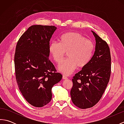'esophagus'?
<instances>
[{
  "mask_svg": "<svg viewBox=\"0 0 124 124\" xmlns=\"http://www.w3.org/2000/svg\"><path fill=\"white\" fill-rule=\"evenodd\" d=\"M62 79H67L68 78L66 77V76H63Z\"/></svg>",
  "mask_w": 124,
  "mask_h": 124,
  "instance_id": "esophagus-1",
  "label": "esophagus"
}]
</instances>
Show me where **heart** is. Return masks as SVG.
Masks as SVG:
<instances>
[{"instance_id":"b5f03b06","label":"heart","mask_w":124,"mask_h":124,"mask_svg":"<svg viewBox=\"0 0 124 124\" xmlns=\"http://www.w3.org/2000/svg\"><path fill=\"white\" fill-rule=\"evenodd\" d=\"M59 41V43L52 41L49 45V51L53 59L58 64L62 61L67 53L68 59L58 67V70L63 75H70L77 67L82 69L91 61L95 50L93 41L73 32L61 36Z\"/></svg>"}]
</instances>
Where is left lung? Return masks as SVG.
I'll return each instance as SVG.
<instances>
[{"mask_svg":"<svg viewBox=\"0 0 124 124\" xmlns=\"http://www.w3.org/2000/svg\"><path fill=\"white\" fill-rule=\"evenodd\" d=\"M95 38V50L91 61L72 79L71 100L80 109L95 106L104 93L111 75V55L108 45L92 31Z\"/></svg>","mask_w":124,"mask_h":124,"instance_id":"left-lung-1","label":"left lung"}]
</instances>
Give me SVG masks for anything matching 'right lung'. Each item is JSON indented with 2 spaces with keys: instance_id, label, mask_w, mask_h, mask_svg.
I'll list each match as a JSON object with an SVG mask.
<instances>
[{
  "instance_id": "obj_1",
  "label": "right lung",
  "mask_w": 124,
  "mask_h": 124,
  "mask_svg": "<svg viewBox=\"0 0 124 124\" xmlns=\"http://www.w3.org/2000/svg\"><path fill=\"white\" fill-rule=\"evenodd\" d=\"M56 29L55 26H31L16 46V82L26 101L36 107H42L51 101L53 86L62 78L49 59V41Z\"/></svg>"
}]
</instances>
